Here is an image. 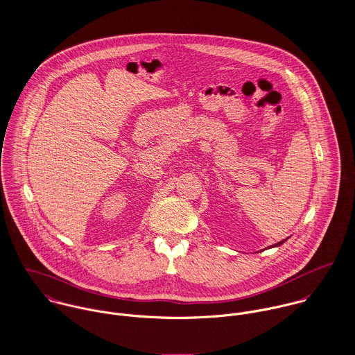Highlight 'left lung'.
Returning a JSON list of instances; mask_svg holds the SVG:
<instances>
[{
	"instance_id": "obj_1",
	"label": "left lung",
	"mask_w": 355,
	"mask_h": 355,
	"mask_svg": "<svg viewBox=\"0 0 355 355\" xmlns=\"http://www.w3.org/2000/svg\"><path fill=\"white\" fill-rule=\"evenodd\" d=\"M286 241H287V239H284V241H282V242H277V243H275V245L269 246V249H272V248H279V246H282V245H283Z\"/></svg>"
}]
</instances>
